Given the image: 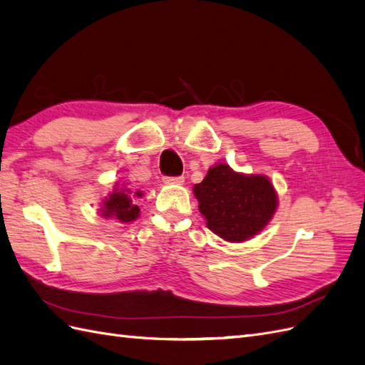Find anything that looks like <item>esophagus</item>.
<instances>
[{"label": "esophagus", "mask_w": 365, "mask_h": 365, "mask_svg": "<svg viewBox=\"0 0 365 365\" xmlns=\"http://www.w3.org/2000/svg\"><path fill=\"white\" fill-rule=\"evenodd\" d=\"M163 182L165 183H173V185H182L185 182V179L182 175H179V177H165Z\"/></svg>", "instance_id": "1"}]
</instances>
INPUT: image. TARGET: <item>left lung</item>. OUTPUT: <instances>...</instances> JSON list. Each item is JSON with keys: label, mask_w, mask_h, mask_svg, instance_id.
Listing matches in <instances>:
<instances>
[{"label": "left lung", "mask_w": 365, "mask_h": 365, "mask_svg": "<svg viewBox=\"0 0 365 365\" xmlns=\"http://www.w3.org/2000/svg\"><path fill=\"white\" fill-rule=\"evenodd\" d=\"M192 192L207 227L232 244L259 235L273 219L279 203L267 175L242 174L227 163L210 168Z\"/></svg>", "instance_id": "left-lung-1"}]
</instances>
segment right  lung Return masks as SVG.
<instances>
[{
	"instance_id": "obj_1",
	"label": "right lung",
	"mask_w": 365,
	"mask_h": 365,
	"mask_svg": "<svg viewBox=\"0 0 365 365\" xmlns=\"http://www.w3.org/2000/svg\"><path fill=\"white\" fill-rule=\"evenodd\" d=\"M118 185V183H117ZM101 202L100 216L105 219H115L121 223H130L140 216L137 199L143 197L142 191H133L126 186H117Z\"/></svg>"
}]
</instances>
